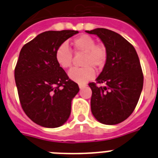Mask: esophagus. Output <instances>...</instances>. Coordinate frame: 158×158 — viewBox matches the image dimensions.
Instances as JSON below:
<instances>
[{
  "mask_svg": "<svg viewBox=\"0 0 158 158\" xmlns=\"http://www.w3.org/2000/svg\"><path fill=\"white\" fill-rule=\"evenodd\" d=\"M86 86V85H79V88H80L81 89H82L83 88H85Z\"/></svg>",
  "mask_w": 158,
  "mask_h": 158,
  "instance_id": "esophagus-1",
  "label": "esophagus"
}]
</instances>
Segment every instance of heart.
I'll return each mask as SVG.
<instances>
[{"instance_id":"obj_1","label":"heart","mask_w":158,"mask_h":158,"mask_svg":"<svg viewBox=\"0 0 158 158\" xmlns=\"http://www.w3.org/2000/svg\"><path fill=\"white\" fill-rule=\"evenodd\" d=\"M71 45L75 54H84L81 62L84 67L73 69L69 71V77L77 83L85 84L94 78L95 71L93 67L100 69L105 65L107 58V50L104 45L96 44L94 39L88 35L75 38ZM55 59L62 69L70 68L73 62V53L66 43L60 44L56 49Z\"/></svg>"}]
</instances>
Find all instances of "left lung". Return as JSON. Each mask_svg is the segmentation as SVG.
Instances as JSON below:
<instances>
[{"label": "left lung", "mask_w": 158, "mask_h": 158, "mask_svg": "<svg viewBox=\"0 0 158 158\" xmlns=\"http://www.w3.org/2000/svg\"><path fill=\"white\" fill-rule=\"evenodd\" d=\"M86 32L98 36L107 52V62L96 82L89 84L93 93L92 113L101 123L118 124L131 115L142 93L143 73L139 56L135 47L116 32L106 28Z\"/></svg>", "instance_id": "1"}]
</instances>
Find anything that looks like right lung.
<instances>
[{
  "instance_id": "1",
  "label": "right lung",
  "mask_w": 158,
  "mask_h": 158,
  "mask_svg": "<svg viewBox=\"0 0 158 158\" xmlns=\"http://www.w3.org/2000/svg\"><path fill=\"white\" fill-rule=\"evenodd\" d=\"M77 31H48L26 43L19 52L15 81L25 114L40 126L63 125L71 112V102L79 92L55 59L60 44Z\"/></svg>"
}]
</instances>
